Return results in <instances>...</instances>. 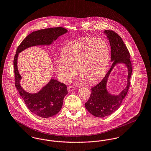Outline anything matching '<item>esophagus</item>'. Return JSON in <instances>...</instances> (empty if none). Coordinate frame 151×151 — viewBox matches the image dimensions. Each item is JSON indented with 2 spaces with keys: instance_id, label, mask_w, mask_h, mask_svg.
<instances>
[{
  "instance_id": "1",
  "label": "esophagus",
  "mask_w": 151,
  "mask_h": 151,
  "mask_svg": "<svg viewBox=\"0 0 151 151\" xmlns=\"http://www.w3.org/2000/svg\"><path fill=\"white\" fill-rule=\"evenodd\" d=\"M67 89H68V92H71V91H73L75 90V88L72 86H68Z\"/></svg>"
}]
</instances>
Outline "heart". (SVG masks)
Listing matches in <instances>:
<instances>
[{
	"label": "heart",
	"instance_id": "1",
	"mask_svg": "<svg viewBox=\"0 0 151 151\" xmlns=\"http://www.w3.org/2000/svg\"><path fill=\"white\" fill-rule=\"evenodd\" d=\"M62 56L55 61L58 77L61 81H70L76 74V68L81 80H86L93 84L107 71L110 50L105 40L86 38L66 45L62 51Z\"/></svg>",
	"mask_w": 151,
	"mask_h": 151
}]
</instances>
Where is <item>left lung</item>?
I'll use <instances>...</instances> for the list:
<instances>
[{
    "label": "left lung",
    "mask_w": 151,
    "mask_h": 151,
    "mask_svg": "<svg viewBox=\"0 0 151 151\" xmlns=\"http://www.w3.org/2000/svg\"><path fill=\"white\" fill-rule=\"evenodd\" d=\"M104 33L107 35L110 44L111 60L113 61V64L103 79L91 88L89 99L85 104L86 108L91 114L100 118L111 114L120 106L129 91L132 71L129 51L121 37L111 30H105ZM119 63H123L128 67V86L118 96H112L108 93L106 89L107 80L112 68Z\"/></svg>",
    "instance_id": "obj_1"
}]
</instances>
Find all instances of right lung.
Here are the masks:
<instances>
[{
    "label": "right lung",
    "mask_w": 151,
    "mask_h": 151,
    "mask_svg": "<svg viewBox=\"0 0 151 151\" xmlns=\"http://www.w3.org/2000/svg\"><path fill=\"white\" fill-rule=\"evenodd\" d=\"M67 32L63 27L41 29L27 36L18 46L14 60L15 86L29 110L42 118H49L60 110L65 96L68 93L66 85L56 80L50 81L37 93H29L20 86L21 76L17 66L19 53L30 46L50 45L54 40Z\"/></svg>",
    "instance_id": "obj_1"
}]
</instances>
